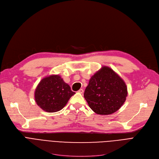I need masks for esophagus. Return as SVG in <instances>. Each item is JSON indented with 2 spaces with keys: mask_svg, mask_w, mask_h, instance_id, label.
I'll return each mask as SVG.
<instances>
[{
  "mask_svg": "<svg viewBox=\"0 0 159 159\" xmlns=\"http://www.w3.org/2000/svg\"><path fill=\"white\" fill-rule=\"evenodd\" d=\"M78 92L80 93H83V92H84V90H83L82 89H80L78 91Z\"/></svg>",
  "mask_w": 159,
  "mask_h": 159,
  "instance_id": "1",
  "label": "esophagus"
}]
</instances>
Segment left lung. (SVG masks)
Listing matches in <instances>:
<instances>
[{"mask_svg":"<svg viewBox=\"0 0 159 159\" xmlns=\"http://www.w3.org/2000/svg\"><path fill=\"white\" fill-rule=\"evenodd\" d=\"M127 95L122 79L110 68L102 67L90 79L84 97L94 112L110 115L122 106Z\"/></svg>","mask_w":159,"mask_h":159,"instance_id":"1","label":"left lung"}]
</instances>
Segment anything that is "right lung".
Instances as JSON below:
<instances>
[{"label":"right lung","instance_id":"right-lung-1","mask_svg":"<svg viewBox=\"0 0 159 159\" xmlns=\"http://www.w3.org/2000/svg\"><path fill=\"white\" fill-rule=\"evenodd\" d=\"M75 93L58 75H52L42 80L37 86L35 101L43 110L57 112L61 110Z\"/></svg>","mask_w":159,"mask_h":159}]
</instances>
